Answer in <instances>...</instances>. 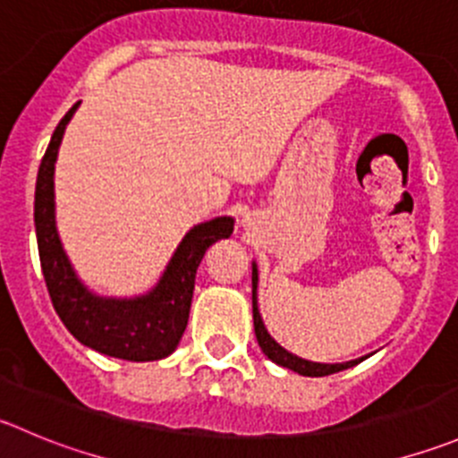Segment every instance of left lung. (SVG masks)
<instances>
[{"label": "left lung", "instance_id": "left-lung-1", "mask_svg": "<svg viewBox=\"0 0 458 458\" xmlns=\"http://www.w3.org/2000/svg\"><path fill=\"white\" fill-rule=\"evenodd\" d=\"M252 319H255V335H257V342H259L261 352H264L270 360L277 362L279 367H286V369L297 371V374L301 376H313V378H318V376H331L365 360V358H358V360L342 362V365H319V362L301 360V358L293 356V353H288L286 349L279 347L277 342H275L273 337L268 335V331H266L264 322H261L259 309H257V266L255 264H252Z\"/></svg>", "mask_w": 458, "mask_h": 458}]
</instances>
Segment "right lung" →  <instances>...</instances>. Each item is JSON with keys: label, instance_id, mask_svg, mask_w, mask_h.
<instances>
[{"label": "right lung", "instance_id": "obj_1", "mask_svg": "<svg viewBox=\"0 0 458 458\" xmlns=\"http://www.w3.org/2000/svg\"><path fill=\"white\" fill-rule=\"evenodd\" d=\"M78 105L80 102H75L57 123L47 154L39 163L35 183V233L44 282L55 313L60 315L71 335L82 342L84 347L121 360H161L174 352L188 327L194 277L203 255L212 243L233 234L234 221L230 216H219L208 224L194 225L176 248L161 282L148 295L134 300H106L91 295L75 277L62 250L53 201L57 148L64 136L66 123L71 121Z\"/></svg>", "mask_w": 458, "mask_h": 458}]
</instances>
